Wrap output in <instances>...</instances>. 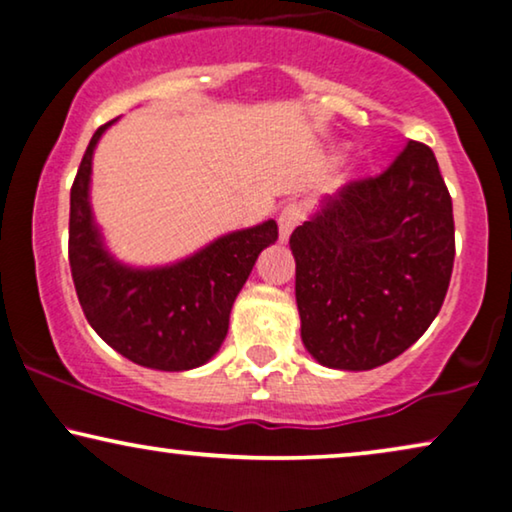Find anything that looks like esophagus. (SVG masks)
Instances as JSON below:
<instances>
[{"label": "esophagus", "instance_id": "34e87169", "mask_svg": "<svg viewBox=\"0 0 512 512\" xmlns=\"http://www.w3.org/2000/svg\"><path fill=\"white\" fill-rule=\"evenodd\" d=\"M304 206L299 204V201H290V204L283 206V211L278 213V229H280V239L287 241L290 239L292 229L299 225L301 220H304Z\"/></svg>", "mask_w": 512, "mask_h": 512}]
</instances>
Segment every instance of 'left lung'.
<instances>
[{
	"instance_id": "left-lung-1",
	"label": "left lung",
	"mask_w": 512,
	"mask_h": 512,
	"mask_svg": "<svg viewBox=\"0 0 512 512\" xmlns=\"http://www.w3.org/2000/svg\"><path fill=\"white\" fill-rule=\"evenodd\" d=\"M301 341L322 366L369 371L441 311L455 264L452 199L429 146L345 183L290 236Z\"/></svg>"
}]
</instances>
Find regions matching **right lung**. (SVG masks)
<instances>
[{
    "instance_id": "obj_1",
    "label": "right lung",
    "mask_w": 512,
    "mask_h": 512,
    "mask_svg": "<svg viewBox=\"0 0 512 512\" xmlns=\"http://www.w3.org/2000/svg\"><path fill=\"white\" fill-rule=\"evenodd\" d=\"M115 120L92 134L71 185L69 266L85 318L122 357L160 371L206 364L225 341L236 294L257 255L278 239L273 220L222 236L183 262L129 269L102 246L88 201L92 150Z\"/></svg>"
}]
</instances>
